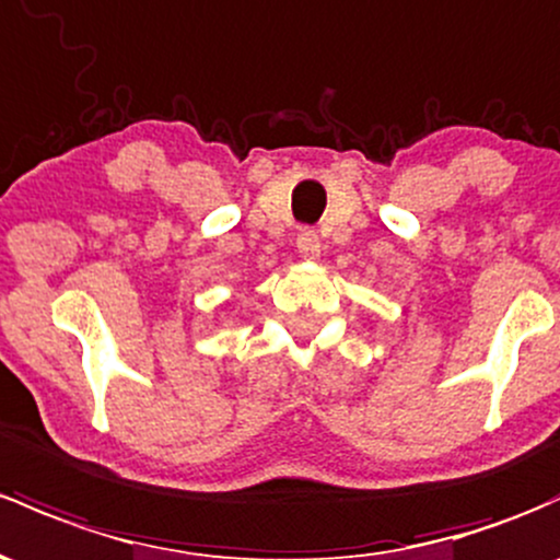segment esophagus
Segmentation results:
<instances>
[{
  "instance_id": "obj_1",
  "label": "esophagus",
  "mask_w": 560,
  "mask_h": 560,
  "mask_svg": "<svg viewBox=\"0 0 560 560\" xmlns=\"http://www.w3.org/2000/svg\"><path fill=\"white\" fill-rule=\"evenodd\" d=\"M298 252L303 260H319V255H322L319 233L311 231V228H303V231L298 233Z\"/></svg>"
}]
</instances>
